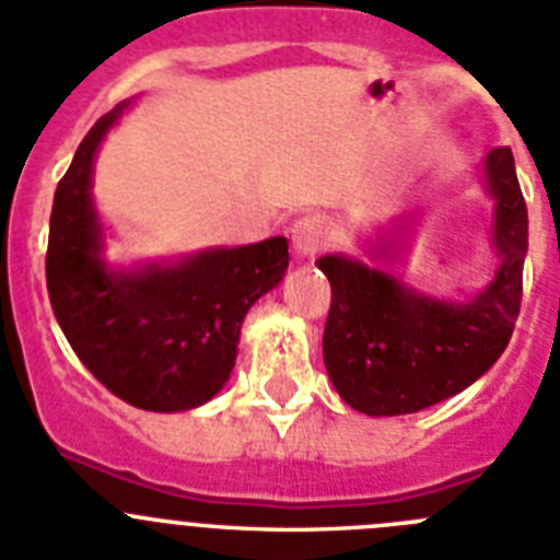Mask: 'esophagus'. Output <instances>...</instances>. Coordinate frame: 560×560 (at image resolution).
Instances as JSON below:
<instances>
[{
  "instance_id": "34e87169",
  "label": "esophagus",
  "mask_w": 560,
  "mask_h": 560,
  "mask_svg": "<svg viewBox=\"0 0 560 560\" xmlns=\"http://www.w3.org/2000/svg\"><path fill=\"white\" fill-rule=\"evenodd\" d=\"M324 245H327V231H324L320 220H315V217H301V220L293 225L295 253L313 259L315 253H318Z\"/></svg>"
}]
</instances>
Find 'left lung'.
Segmentation results:
<instances>
[{
    "mask_svg": "<svg viewBox=\"0 0 560 560\" xmlns=\"http://www.w3.org/2000/svg\"><path fill=\"white\" fill-rule=\"evenodd\" d=\"M485 174L495 199L493 240L502 265L474 301L425 299L347 256L318 259L332 287L324 363L354 411L415 415L448 400L479 381L510 343L522 310L527 206L508 145L488 154Z\"/></svg>",
    "mask_w": 560,
    "mask_h": 560,
    "instance_id": "obj_1",
    "label": "left lung"
}]
</instances>
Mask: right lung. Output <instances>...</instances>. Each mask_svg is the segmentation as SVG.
Segmentation results:
<instances>
[{"label":"right lung","mask_w":560,"mask_h":560,"mask_svg":"<svg viewBox=\"0 0 560 560\" xmlns=\"http://www.w3.org/2000/svg\"><path fill=\"white\" fill-rule=\"evenodd\" d=\"M126 104L95 120L56 188L47 293L58 327L112 395L145 411H188L211 400L236 361L253 301L281 281L284 236L208 250L174 267L112 273L90 197L92 160Z\"/></svg>","instance_id":"right-lung-1"}]
</instances>
